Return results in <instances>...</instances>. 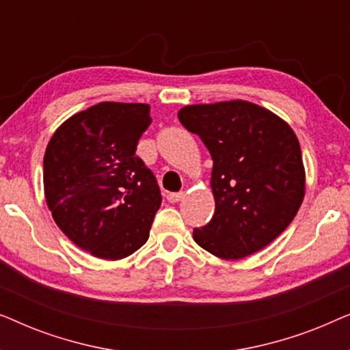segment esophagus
I'll use <instances>...</instances> for the list:
<instances>
[{
  "mask_svg": "<svg viewBox=\"0 0 350 350\" xmlns=\"http://www.w3.org/2000/svg\"><path fill=\"white\" fill-rule=\"evenodd\" d=\"M183 198H185L183 191H180V193H169V194H167V200H169V202H180V200Z\"/></svg>",
  "mask_w": 350,
  "mask_h": 350,
  "instance_id": "1",
  "label": "esophagus"
}]
</instances>
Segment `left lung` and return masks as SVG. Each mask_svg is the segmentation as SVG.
<instances>
[{
	"mask_svg": "<svg viewBox=\"0 0 350 350\" xmlns=\"http://www.w3.org/2000/svg\"><path fill=\"white\" fill-rule=\"evenodd\" d=\"M213 159L215 215L193 236L223 260L260 252L285 231L304 199L299 142L285 121L255 103L232 100L178 111Z\"/></svg>",
	"mask_w": 350,
	"mask_h": 350,
	"instance_id": "1",
	"label": "left lung"
}]
</instances>
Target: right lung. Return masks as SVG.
Masks as SVG:
<instances>
[{
	"instance_id": "1",
	"label": "right lung",
	"mask_w": 350,
	"mask_h": 350,
	"mask_svg": "<svg viewBox=\"0 0 350 350\" xmlns=\"http://www.w3.org/2000/svg\"><path fill=\"white\" fill-rule=\"evenodd\" d=\"M150 105L103 102L71 116L44 154L47 207L66 237L103 260H121L150 237L162 198L135 154Z\"/></svg>"
}]
</instances>
